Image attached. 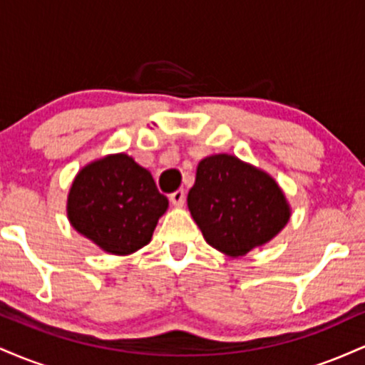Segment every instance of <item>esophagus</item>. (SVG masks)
Returning <instances> with one entry per match:
<instances>
[{"mask_svg":"<svg viewBox=\"0 0 365 365\" xmlns=\"http://www.w3.org/2000/svg\"><path fill=\"white\" fill-rule=\"evenodd\" d=\"M170 200L173 206H183V202H185V190L183 188L175 190L173 194H170Z\"/></svg>","mask_w":365,"mask_h":365,"instance_id":"34e87169","label":"esophagus"}]
</instances>
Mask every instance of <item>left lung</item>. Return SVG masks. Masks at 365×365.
<instances>
[{"instance_id":"left-lung-1","label":"left lung","mask_w":365,"mask_h":365,"mask_svg":"<svg viewBox=\"0 0 365 365\" xmlns=\"http://www.w3.org/2000/svg\"><path fill=\"white\" fill-rule=\"evenodd\" d=\"M187 204L207 244L228 255L266 244L290 220L278 183L230 154L199 163Z\"/></svg>"}]
</instances>
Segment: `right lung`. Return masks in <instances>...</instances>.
Here are the masks:
<instances>
[{"label":"right lung","instance_id":"1","mask_svg":"<svg viewBox=\"0 0 365 365\" xmlns=\"http://www.w3.org/2000/svg\"><path fill=\"white\" fill-rule=\"evenodd\" d=\"M168 199L153 175L127 154L91 163L68 194V220L78 233L110 254L125 255L148 245Z\"/></svg>","mask_w":365,"mask_h":365}]
</instances>
